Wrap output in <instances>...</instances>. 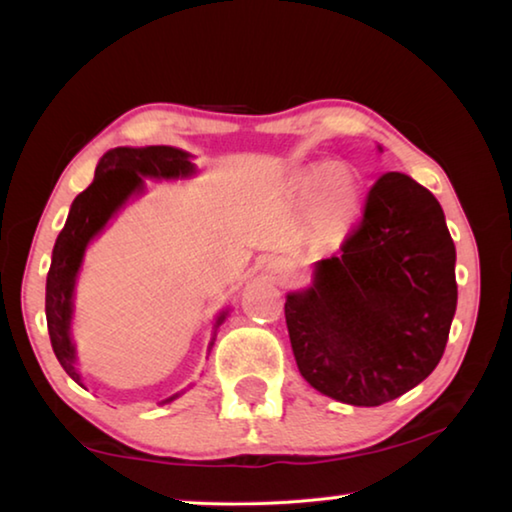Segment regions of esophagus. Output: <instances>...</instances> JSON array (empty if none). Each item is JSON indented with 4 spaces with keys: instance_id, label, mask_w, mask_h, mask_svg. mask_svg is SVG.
Wrapping results in <instances>:
<instances>
[{
    "instance_id": "obj_1",
    "label": "esophagus",
    "mask_w": 512,
    "mask_h": 512,
    "mask_svg": "<svg viewBox=\"0 0 512 512\" xmlns=\"http://www.w3.org/2000/svg\"><path fill=\"white\" fill-rule=\"evenodd\" d=\"M268 268L275 273H287V264H284L282 259H268Z\"/></svg>"
}]
</instances>
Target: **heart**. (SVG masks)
Wrapping results in <instances>:
<instances>
[{
	"instance_id": "1",
	"label": "heart",
	"mask_w": 512,
	"mask_h": 512,
	"mask_svg": "<svg viewBox=\"0 0 512 512\" xmlns=\"http://www.w3.org/2000/svg\"><path fill=\"white\" fill-rule=\"evenodd\" d=\"M325 183L323 201L316 214V230L323 241H334L343 235L357 214L359 185L350 171L334 169L332 164H316L302 176V187L307 192H314Z\"/></svg>"
}]
</instances>
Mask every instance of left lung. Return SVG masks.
Segmentation results:
<instances>
[{
	"label": "left lung",
	"mask_w": 512,
	"mask_h": 512,
	"mask_svg": "<svg viewBox=\"0 0 512 512\" xmlns=\"http://www.w3.org/2000/svg\"><path fill=\"white\" fill-rule=\"evenodd\" d=\"M456 248L443 207L404 173L375 180L359 223L284 302L300 375L323 395L379 406L427 379L456 311Z\"/></svg>",
	"instance_id": "obj_1"
}]
</instances>
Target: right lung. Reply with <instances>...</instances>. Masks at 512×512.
<instances>
[{
    "mask_svg": "<svg viewBox=\"0 0 512 512\" xmlns=\"http://www.w3.org/2000/svg\"><path fill=\"white\" fill-rule=\"evenodd\" d=\"M194 164L189 155L173 146H146V149H112L103 155L94 171L92 185L74 198L72 210L56 239L54 255L47 273V329L51 348L65 372L76 384H81V375L74 368V345L69 339V318H72V291L79 273L85 246L90 239L108 223L128 196L140 192L142 176L149 178H178L189 176ZM225 314L219 318V323ZM178 397V395H173ZM173 397L164 402H171Z\"/></svg>",
    "mask_w": 512,
    "mask_h": 512,
    "instance_id": "obj_1",
    "label": "right lung"
}]
</instances>
